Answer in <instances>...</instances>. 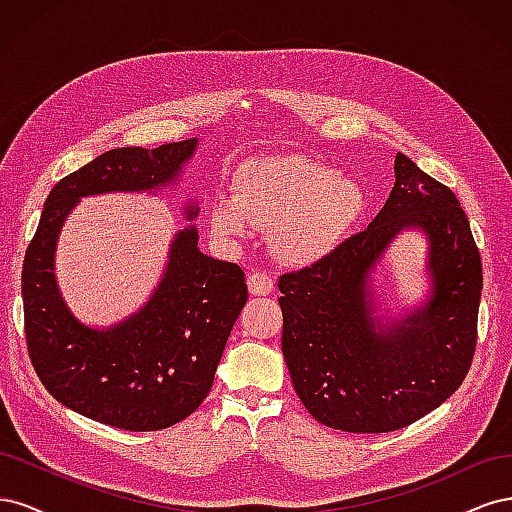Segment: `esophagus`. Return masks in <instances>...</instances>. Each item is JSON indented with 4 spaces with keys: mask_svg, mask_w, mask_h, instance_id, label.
Instances as JSON below:
<instances>
[{
    "mask_svg": "<svg viewBox=\"0 0 512 512\" xmlns=\"http://www.w3.org/2000/svg\"><path fill=\"white\" fill-rule=\"evenodd\" d=\"M247 288H250L252 294H258V297H267V294L273 292L271 275L262 273V271L250 273V275H247Z\"/></svg>",
    "mask_w": 512,
    "mask_h": 512,
    "instance_id": "34e87169",
    "label": "esophagus"
}]
</instances>
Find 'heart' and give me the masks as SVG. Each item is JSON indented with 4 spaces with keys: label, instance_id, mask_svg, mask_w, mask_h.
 Instances as JSON below:
<instances>
[{
    "label": "heart",
    "instance_id": "heart-1",
    "mask_svg": "<svg viewBox=\"0 0 512 512\" xmlns=\"http://www.w3.org/2000/svg\"><path fill=\"white\" fill-rule=\"evenodd\" d=\"M232 196H215L209 224L222 239H243L254 226L271 228L275 252L307 265L327 256L359 220L361 185L305 156H275L243 164Z\"/></svg>",
    "mask_w": 512,
    "mask_h": 512
}]
</instances>
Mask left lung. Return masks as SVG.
<instances>
[{"mask_svg":"<svg viewBox=\"0 0 512 512\" xmlns=\"http://www.w3.org/2000/svg\"><path fill=\"white\" fill-rule=\"evenodd\" d=\"M430 241V299L383 327L368 273L401 229ZM282 350L290 378L318 423L384 433L436 410L468 376L476 350L483 265L457 196L397 153L389 200L363 232L280 277Z\"/></svg>","mask_w":512,"mask_h":512,"instance_id":"8db88e82","label":"left lung"}]
</instances>
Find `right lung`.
I'll return each instance as SVG.
<instances>
[{"instance_id":"add662e5","label":"right lung","mask_w":512,"mask_h":512,"mask_svg":"<svg viewBox=\"0 0 512 512\" xmlns=\"http://www.w3.org/2000/svg\"><path fill=\"white\" fill-rule=\"evenodd\" d=\"M198 141L102 153L61 179L44 203L23 275L27 352L59 404L126 431H158L190 416L209 395L224 346L247 301L235 262L198 250V230H179L162 282L138 312L111 329L79 322L55 280V245L83 196L145 192L173 183ZM196 209L185 207L194 220Z\"/></svg>"}]
</instances>
